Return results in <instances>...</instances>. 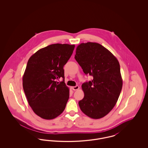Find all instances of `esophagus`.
<instances>
[{"label": "esophagus", "mask_w": 148, "mask_h": 148, "mask_svg": "<svg viewBox=\"0 0 148 148\" xmlns=\"http://www.w3.org/2000/svg\"><path fill=\"white\" fill-rule=\"evenodd\" d=\"M71 89L74 90H77L79 89V86L78 85H77L75 86H72L71 87Z\"/></svg>", "instance_id": "obj_1"}]
</instances>
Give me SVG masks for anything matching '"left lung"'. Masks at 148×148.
Segmentation results:
<instances>
[{
  "instance_id": "left-lung-1",
  "label": "left lung",
  "mask_w": 148,
  "mask_h": 148,
  "mask_svg": "<svg viewBox=\"0 0 148 148\" xmlns=\"http://www.w3.org/2000/svg\"><path fill=\"white\" fill-rule=\"evenodd\" d=\"M75 59L92 81L82 85L84 98L79 101L81 110L92 119L103 118L115 106L123 86L118 59L105 47L97 42L81 43Z\"/></svg>"
}]
</instances>
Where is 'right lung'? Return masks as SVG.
<instances>
[{"mask_svg":"<svg viewBox=\"0 0 148 148\" xmlns=\"http://www.w3.org/2000/svg\"><path fill=\"white\" fill-rule=\"evenodd\" d=\"M74 45L54 44L38 50L29 58L23 77V87L29 104L42 119H54L63 113L69 98L64 83L63 67ZM64 78L59 83L56 79Z\"/></svg>","mask_w":148,"mask_h":148,"instance_id":"obj_1","label":"right lung"}]
</instances>
